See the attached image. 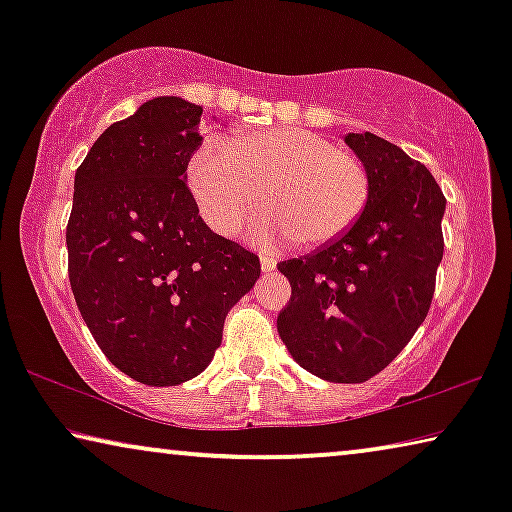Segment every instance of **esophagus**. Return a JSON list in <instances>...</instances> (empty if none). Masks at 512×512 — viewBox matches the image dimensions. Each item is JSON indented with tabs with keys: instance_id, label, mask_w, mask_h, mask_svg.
I'll use <instances>...</instances> for the list:
<instances>
[{
	"instance_id": "esophagus-1",
	"label": "esophagus",
	"mask_w": 512,
	"mask_h": 512,
	"mask_svg": "<svg viewBox=\"0 0 512 512\" xmlns=\"http://www.w3.org/2000/svg\"><path fill=\"white\" fill-rule=\"evenodd\" d=\"M277 268V261H275V258H272V256H261V270L263 272H272V270H275Z\"/></svg>"
}]
</instances>
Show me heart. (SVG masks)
<instances>
[{"label":"heart","mask_w":512,"mask_h":512,"mask_svg":"<svg viewBox=\"0 0 512 512\" xmlns=\"http://www.w3.org/2000/svg\"><path fill=\"white\" fill-rule=\"evenodd\" d=\"M188 184L219 235L240 233L270 207L256 235L319 249L359 221L370 195L363 163L303 128L258 130L228 144L209 139L193 153Z\"/></svg>","instance_id":"1"}]
</instances>
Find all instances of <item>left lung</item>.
<instances>
[{"instance_id":"left-lung-1","label":"left lung","mask_w":512,"mask_h":512,"mask_svg":"<svg viewBox=\"0 0 512 512\" xmlns=\"http://www.w3.org/2000/svg\"><path fill=\"white\" fill-rule=\"evenodd\" d=\"M345 144L368 172L366 209L335 242L277 265L291 282L277 331L307 373L356 384L387 368L426 319L443 261L445 195L387 139L347 132Z\"/></svg>"}]
</instances>
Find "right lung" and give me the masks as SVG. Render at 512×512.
Segmentation results:
<instances>
[{
  "label": "right lung",
  "instance_id": "add662e5",
  "mask_svg": "<svg viewBox=\"0 0 512 512\" xmlns=\"http://www.w3.org/2000/svg\"><path fill=\"white\" fill-rule=\"evenodd\" d=\"M202 107L153 97L97 137L74 177L69 284L104 356L132 380L200 375L261 263L216 235L186 186Z\"/></svg>",
  "mask_w": 512,
  "mask_h": 512
}]
</instances>
